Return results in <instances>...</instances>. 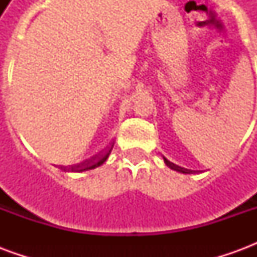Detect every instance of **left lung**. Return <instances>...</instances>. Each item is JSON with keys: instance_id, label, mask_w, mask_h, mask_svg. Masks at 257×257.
Returning a JSON list of instances; mask_svg holds the SVG:
<instances>
[{"instance_id": "8db88e82", "label": "left lung", "mask_w": 257, "mask_h": 257, "mask_svg": "<svg viewBox=\"0 0 257 257\" xmlns=\"http://www.w3.org/2000/svg\"><path fill=\"white\" fill-rule=\"evenodd\" d=\"M164 161H165V164H167L168 167L171 168V169H173V171H178V172H182V173H190V171H187V169H184V168L178 167V165H175V164H172V162H171V161H168L165 157H164Z\"/></svg>"}]
</instances>
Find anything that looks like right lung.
I'll return each instance as SVG.
<instances>
[{"label": "right lung", "instance_id": "right-lung-1", "mask_svg": "<svg viewBox=\"0 0 257 257\" xmlns=\"http://www.w3.org/2000/svg\"><path fill=\"white\" fill-rule=\"evenodd\" d=\"M112 146H114V143H111V145H110V147H108V149H107V150L104 151L101 156L95 157V158H92V160H89V161H85L84 164H81V165L73 167L71 168V171H73V172H84V171L95 169V168L103 165V164L107 161V158H108V156H110V153H111Z\"/></svg>", "mask_w": 257, "mask_h": 257}]
</instances>
